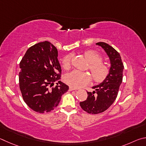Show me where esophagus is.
I'll list each match as a JSON object with an SVG mask.
<instances>
[{
    "label": "esophagus",
    "mask_w": 146,
    "mask_h": 146,
    "mask_svg": "<svg viewBox=\"0 0 146 146\" xmlns=\"http://www.w3.org/2000/svg\"><path fill=\"white\" fill-rule=\"evenodd\" d=\"M76 90V88H74L72 87H71V86H70V87H69V89H68L69 91H72V90Z\"/></svg>",
    "instance_id": "obj_1"
}]
</instances>
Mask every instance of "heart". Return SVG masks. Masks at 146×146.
Returning <instances> with one entry per match:
<instances>
[{
    "mask_svg": "<svg viewBox=\"0 0 146 146\" xmlns=\"http://www.w3.org/2000/svg\"><path fill=\"white\" fill-rule=\"evenodd\" d=\"M84 56L90 63L89 69L92 74L94 81L97 83H101L109 74V68L105 64L101 63L103 57L98 52L94 50H88L84 53ZM71 54L65 56L62 60L63 66L65 69H68L71 65ZM90 74L85 72L73 70L66 74L65 81L66 84L73 88H81L88 85L91 81Z\"/></svg>",
    "mask_w": 146,
    "mask_h": 146,
    "instance_id": "b5f03b06",
    "label": "heart"
}]
</instances>
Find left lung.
I'll return each instance as SVG.
<instances>
[{"instance_id": "1", "label": "left lung", "mask_w": 146, "mask_h": 146, "mask_svg": "<svg viewBox=\"0 0 146 146\" xmlns=\"http://www.w3.org/2000/svg\"><path fill=\"white\" fill-rule=\"evenodd\" d=\"M108 56L111 66L108 77L98 85L94 86L93 92H87L86 100L80 102V106L88 113L98 114L106 111L115 101L123 77L124 65L119 53L104 42H98Z\"/></svg>"}]
</instances>
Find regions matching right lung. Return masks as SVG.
<instances>
[{"instance_id":"1","label":"right lung","mask_w":146,"mask_h":146,"mask_svg":"<svg viewBox=\"0 0 146 146\" xmlns=\"http://www.w3.org/2000/svg\"><path fill=\"white\" fill-rule=\"evenodd\" d=\"M19 86L23 99L31 109L43 113L58 105L68 86L59 81L61 68L58 50L45 41L28 48L20 63Z\"/></svg>"}]
</instances>
